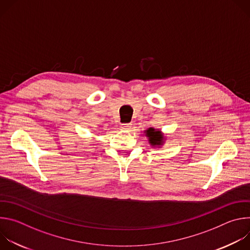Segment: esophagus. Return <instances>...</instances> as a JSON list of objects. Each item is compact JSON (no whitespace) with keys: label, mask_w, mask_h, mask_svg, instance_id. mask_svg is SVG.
<instances>
[{"label":"esophagus","mask_w":250,"mask_h":250,"mask_svg":"<svg viewBox=\"0 0 250 250\" xmlns=\"http://www.w3.org/2000/svg\"><path fill=\"white\" fill-rule=\"evenodd\" d=\"M130 127H131V124H123V125H121V128H122L123 130H129Z\"/></svg>","instance_id":"1"}]
</instances>
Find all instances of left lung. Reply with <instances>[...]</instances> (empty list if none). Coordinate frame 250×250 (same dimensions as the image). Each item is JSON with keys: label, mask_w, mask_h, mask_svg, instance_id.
Instances as JSON below:
<instances>
[{"label": "left lung", "mask_w": 250, "mask_h": 250, "mask_svg": "<svg viewBox=\"0 0 250 250\" xmlns=\"http://www.w3.org/2000/svg\"><path fill=\"white\" fill-rule=\"evenodd\" d=\"M144 132L147 138L148 144L153 148H161L164 146L166 138L164 136V133L160 129L154 128V127H148Z\"/></svg>", "instance_id": "left-lung-1"}]
</instances>
